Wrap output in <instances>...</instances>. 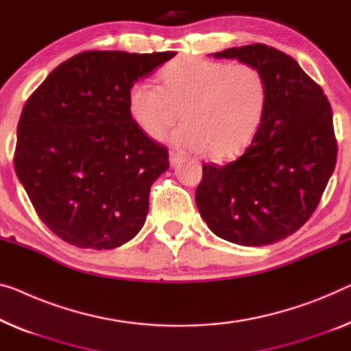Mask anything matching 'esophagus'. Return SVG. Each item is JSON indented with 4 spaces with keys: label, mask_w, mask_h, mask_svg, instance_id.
<instances>
[{
    "label": "esophagus",
    "mask_w": 351,
    "mask_h": 351,
    "mask_svg": "<svg viewBox=\"0 0 351 351\" xmlns=\"http://www.w3.org/2000/svg\"><path fill=\"white\" fill-rule=\"evenodd\" d=\"M169 159H170V165H171V167H175V165L180 164V162L184 160V159H186V156L182 154V153H180V151H170Z\"/></svg>",
    "instance_id": "1"
}]
</instances>
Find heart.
Masks as SVG:
<instances>
[{
	"instance_id": "1",
	"label": "heart",
	"mask_w": 351,
	"mask_h": 351,
	"mask_svg": "<svg viewBox=\"0 0 351 351\" xmlns=\"http://www.w3.org/2000/svg\"><path fill=\"white\" fill-rule=\"evenodd\" d=\"M162 86L142 80L129 90L128 110L137 128L159 140L170 134L175 145L208 151L213 159L241 156L263 124L268 83L258 67L187 56L160 71Z\"/></svg>"
}]
</instances>
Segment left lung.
Segmentation results:
<instances>
[{"label":"left lung","instance_id":"1","mask_svg":"<svg viewBox=\"0 0 351 351\" xmlns=\"http://www.w3.org/2000/svg\"><path fill=\"white\" fill-rule=\"evenodd\" d=\"M213 56L258 67L268 83V107L241 158L203 165L197 208L226 241L274 244L307 222L336 167L331 106L301 66L273 47H233Z\"/></svg>","mask_w":351,"mask_h":351}]
</instances>
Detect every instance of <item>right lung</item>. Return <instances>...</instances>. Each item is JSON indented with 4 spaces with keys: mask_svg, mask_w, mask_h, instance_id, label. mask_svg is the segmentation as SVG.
Listing matches in <instances>:
<instances>
[{
    "mask_svg": "<svg viewBox=\"0 0 351 351\" xmlns=\"http://www.w3.org/2000/svg\"><path fill=\"white\" fill-rule=\"evenodd\" d=\"M175 51H83L26 101L14 167L40 221L82 249H114L146 221L169 153L137 128L129 90Z\"/></svg>",
    "mask_w": 351,
    "mask_h": 351,
    "instance_id": "add662e5",
    "label": "right lung"
}]
</instances>
